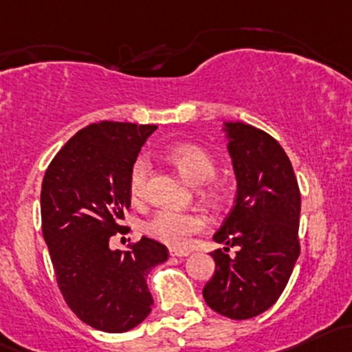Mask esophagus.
I'll return each instance as SVG.
<instances>
[{"label": "esophagus", "instance_id": "obj_1", "mask_svg": "<svg viewBox=\"0 0 352 352\" xmlns=\"http://www.w3.org/2000/svg\"><path fill=\"white\" fill-rule=\"evenodd\" d=\"M168 252L172 257H187L188 254H190L188 250H179V249H170Z\"/></svg>", "mask_w": 352, "mask_h": 352}]
</instances>
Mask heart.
Listing matches in <instances>:
<instances>
[{
    "mask_svg": "<svg viewBox=\"0 0 352 352\" xmlns=\"http://www.w3.org/2000/svg\"><path fill=\"white\" fill-rule=\"evenodd\" d=\"M167 158L188 182L200 185L212 180L215 175V165L212 158L195 145H177L167 152ZM150 173V162L140 155L133 162L129 175V190L133 202H140L145 197L146 179ZM206 227V220L194 212H179L172 208L158 210L145 223V232L170 247H185L192 235Z\"/></svg>",
    "mask_w": 352,
    "mask_h": 352,
    "instance_id": "b5f03b06",
    "label": "heart"
}]
</instances>
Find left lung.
<instances>
[{"label": "left lung", "mask_w": 352, "mask_h": 352, "mask_svg": "<svg viewBox=\"0 0 352 352\" xmlns=\"http://www.w3.org/2000/svg\"><path fill=\"white\" fill-rule=\"evenodd\" d=\"M237 180L232 210L210 252L215 272L204 287L207 306L226 318H256L274 306L299 257L300 192L294 168L276 138L242 122L226 123ZM230 246L238 249L228 256Z\"/></svg>", "instance_id": "8db88e82"}]
</instances>
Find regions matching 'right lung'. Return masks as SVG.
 <instances>
[{
	"mask_svg": "<svg viewBox=\"0 0 352 352\" xmlns=\"http://www.w3.org/2000/svg\"><path fill=\"white\" fill-rule=\"evenodd\" d=\"M157 125L98 122L63 145L41 184V229L65 302L88 326L126 333L150 314L152 267L168 258L160 242L142 237L132 250H111L129 232V175Z\"/></svg>",
	"mask_w": 352,
	"mask_h": 352,
	"instance_id": "add662e5",
	"label": "right lung"
}]
</instances>
